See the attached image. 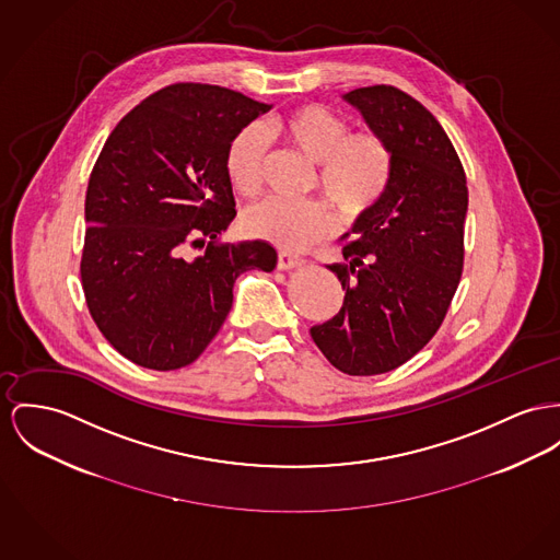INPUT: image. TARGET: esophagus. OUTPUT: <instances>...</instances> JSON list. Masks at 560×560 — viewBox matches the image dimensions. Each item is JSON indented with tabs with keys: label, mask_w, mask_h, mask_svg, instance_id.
I'll use <instances>...</instances> for the list:
<instances>
[{
	"label": "esophagus",
	"mask_w": 560,
	"mask_h": 560,
	"mask_svg": "<svg viewBox=\"0 0 560 560\" xmlns=\"http://www.w3.org/2000/svg\"><path fill=\"white\" fill-rule=\"evenodd\" d=\"M303 259H299L295 255H289V253H280L278 255V269H295L303 265Z\"/></svg>",
	"instance_id": "1"
}]
</instances>
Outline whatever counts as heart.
Segmentation results:
<instances>
[{
	"label": "heart",
	"instance_id": "b5f03b06",
	"mask_svg": "<svg viewBox=\"0 0 560 560\" xmlns=\"http://www.w3.org/2000/svg\"><path fill=\"white\" fill-rule=\"evenodd\" d=\"M269 133L318 165L316 187L346 219L368 214L384 197L393 178V152L373 131L348 133V122L336 113L305 104L269 122ZM265 138L257 127H246L229 142L224 170L240 195L261 188ZM248 233L273 246L301 253L336 231V217L320 201L287 203L265 199L246 212Z\"/></svg>",
	"mask_w": 560,
	"mask_h": 560
}]
</instances>
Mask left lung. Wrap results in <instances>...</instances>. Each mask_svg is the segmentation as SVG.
<instances>
[{
  "instance_id": "left-lung-1",
  "label": "left lung",
  "mask_w": 560,
  "mask_h": 560,
  "mask_svg": "<svg viewBox=\"0 0 560 560\" xmlns=\"http://www.w3.org/2000/svg\"><path fill=\"white\" fill-rule=\"evenodd\" d=\"M393 152L384 197L352 224L341 310L310 336L339 372L386 373L435 336L463 271L467 178L444 127L408 93L375 84L341 95Z\"/></svg>"
}]
</instances>
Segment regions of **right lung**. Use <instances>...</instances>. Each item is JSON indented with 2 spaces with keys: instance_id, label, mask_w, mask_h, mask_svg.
Segmentation results:
<instances>
[{
  "instance_id": "1",
  "label": "right lung",
  "mask_w": 560,
  "mask_h": 560,
  "mask_svg": "<svg viewBox=\"0 0 560 560\" xmlns=\"http://www.w3.org/2000/svg\"><path fill=\"white\" fill-rule=\"evenodd\" d=\"M269 110L180 82L136 106L100 152L84 199L82 289L100 331L136 365H190L223 327L235 280L276 267L269 242L219 244L235 219L224 152ZM188 247L205 253L187 258Z\"/></svg>"
}]
</instances>
